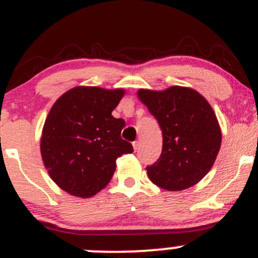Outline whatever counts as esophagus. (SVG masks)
<instances>
[{
  "mask_svg": "<svg viewBox=\"0 0 258 258\" xmlns=\"http://www.w3.org/2000/svg\"><path fill=\"white\" fill-rule=\"evenodd\" d=\"M132 145H134V148H135V151H137L138 148H140V141H135V142L132 143Z\"/></svg>",
  "mask_w": 258,
  "mask_h": 258,
  "instance_id": "obj_1",
  "label": "esophagus"
}]
</instances>
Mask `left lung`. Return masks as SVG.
Returning a JSON list of instances; mask_svg holds the SVG:
<instances>
[{
	"label": "left lung",
	"mask_w": 258,
	"mask_h": 258,
	"mask_svg": "<svg viewBox=\"0 0 258 258\" xmlns=\"http://www.w3.org/2000/svg\"><path fill=\"white\" fill-rule=\"evenodd\" d=\"M137 96L157 118L163 135L161 157L146 168L152 183L169 191L199 183L221 146V130L210 104L184 86L163 91L140 89Z\"/></svg>",
	"instance_id": "8db88e82"
}]
</instances>
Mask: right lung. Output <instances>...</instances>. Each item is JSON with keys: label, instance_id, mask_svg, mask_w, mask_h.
Wrapping results in <instances>:
<instances>
[{"label": "right lung", "instance_id": "right-lung-1", "mask_svg": "<svg viewBox=\"0 0 258 258\" xmlns=\"http://www.w3.org/2000/svg\"><path fill=\"white\" fill-rule=\"evenodd\" d=\"M123 95V89L77 86L51 106L40 154L54 183L70 195L94 197L112 178L116 159L134 152L121 138L124 121L111 115Z\"/></svg>", "mask_w": 258, "mask_h": 258}]
</instances>
